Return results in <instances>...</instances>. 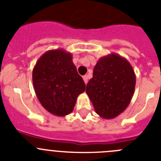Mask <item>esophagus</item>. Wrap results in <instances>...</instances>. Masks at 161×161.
Masks as SVG:
<instances>
[{"mask_svg":"<svg viewBox=\"0 0 161 161\" xmlns=\"http://www.w3.org/2000/svg\"><path fill=\"white\" fill-rule=\"evenodd\" d=\"M82 79H83L84 82L86 84V83H87V82H88V77H87V75H84V76L82 77Z\"/></svg>","mask_w":161,"mask_h":161,"instance_id":"34e87169","label":"esophagus"}]
</instances>
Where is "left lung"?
<instances>
[{"label":"left lung","instance_id":"1","mask_svg":"<svg viewBox=\"0 0 161 161\" xmlns=\"http://www.w3.org/2000/svg\"><path fill=\"white\" fill-rule=\"evenodd\" d=\"M135 82V71L129 61L112 53L97 61L86 92L96 114L105 119H112L129 105Z\"/></svg>","mask_w":161,"mask_h":161}]
</instances>
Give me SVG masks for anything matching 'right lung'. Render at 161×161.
Here are the masks:
<instances>
[{
  "label": "right lung",
  "instance_id": "1",
  "mask_svg": "<svg viewBox=\"0 0 161 161\" xmlns=\"http://www.w3.org/2000/svg\"><path fill=\"white\" fill-rule=\"evenodd\" d=\"M35 92L42 106L58 117L69 114L86 85L77 72L72 54L49 50L37 61L32 72Z\"/></svg>",
  "mask_w": 161,
  "mask_h": 161
}]
</instances>
